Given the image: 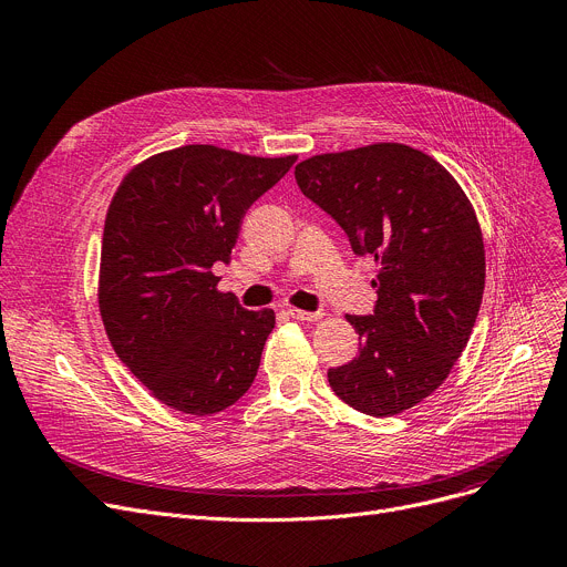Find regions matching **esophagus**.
I'll list each match as a JSON object with an SVG mask.
<instances>
[{
  "mask_svg": "<svg viewBox=\"0 0 567 567\" xmlns=\"http://www.w3.org/2000/svg\"><path fill=\"white\" fill-rule=\"evenodd\" d=\"M287 313L296 320H318L322 316L320 311H305V309H287Z\"/></svg>",
  "mask_w": 567,
  "mask_h": 567,
  "instance_id": "obj_1",
  "label": "esophagus"
}]
</instances>
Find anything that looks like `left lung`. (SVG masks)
<instances>
[{
  "label": "left lung",
  "instance_id": "left-lung-1",
  "mask_svg": "<svg viewBox=\"0 0 567 567\" xmlns=\"http://www.w3.org/2000/svg\"><path fill=\"white\" fill-rule=\"evenodd\" d=\"M298 188L379 262L374 311L348 316L361 339L328 381L372 417L413 409L449 377L482 302L484 245L475 213L437 161L401 143L316 154L296 166Z\"/></svg>",
  "mask_w": 567,
  "mask_h": 567
}]
</instances>
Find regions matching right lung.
Here are the masks:
<instances>
[{
    "instance_id": "right-lung-1",
    "label": "right lung",
    "mask_w": 567,
    "mask_h": 567,
    "mask_svg": "<svg viewBox=\"0 0 567 567\" xmlns=\"http://www.w3.org/2000/svg\"><path fill=\"white\" fill-rule=\"evenodd\" d=\"M296 164L184 145L136 166L105 219L99 305L125 368L166 406L219 413L245 394L276 326L217 291L241 217Z\"/></svg>"
}]
</instances>
